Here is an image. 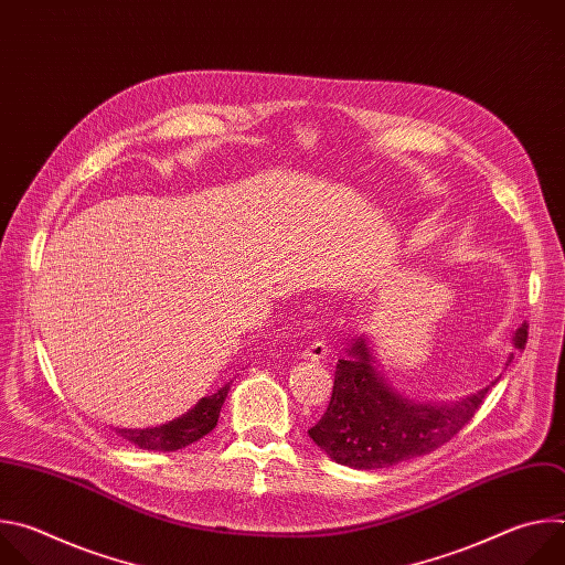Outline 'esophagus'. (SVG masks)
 <instances>
[{"label": "esophagus", "mask_w": 565, "mask_h": 565, "mask_svg": "<svg viewBox=\"0 0 565 565\" xmlns=\"http://www.w3.org/2000/svg\"><path fill=\"white\" fill-rule=\"evenodd\" d=\"M331 355V347L324 340H315L303 349L306 360H327Z\"/></svg>", "instance_id": "obj_1"}]
</instances>
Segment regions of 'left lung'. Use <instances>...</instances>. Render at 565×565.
I'll return each mask as SVG.
<instances>
[{
	"label": "left lung",
	"instance_id": "8db88e82",
	"mask_svg": "<svg viewBox=\"0 0 565 565\" xmlns=\"http://www.w3.org/2000/svg\"><path fill=\"white\" fill-rule=\"evenodd\" d=\"M525 342L527 324H521L514 347L523 351ZM512 360L514 353L508 364ZM492 386L494 382L456 402L412 399L382 377L366 338L360 335L338 360L329 409L308 436L340 465L391 467L449 443L473 418Z\"/></svg>",
	"mask_w": 565,
	"mask_h": 565
}]
</instances>
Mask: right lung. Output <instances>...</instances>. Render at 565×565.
Returning <instances> with one entry per match:
<instances>
[{"label":"right lung","instance_id":"obj_1","mask_svg":"<svg viewBox=\"0 0 565 565\" xmlns=\"http://www.w3.org/2000/svg\"><path fill=\"white\" fill-rule=\"evenodd\" d=\"M227 391H230V382L225 386H221L216 393L201 397L188 414H183V416H179V418H174L166 425H160V427L116 429V434L122 436L125 440L134 443L136 447L147 449V451H177V449H183V447L201 440L203 436H207L216 427L221 407H223V402L227 397Z\"/></svg>","mask_w":565,"mask_h":565}]
</instances>
